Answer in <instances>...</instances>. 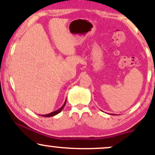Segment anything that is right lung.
<instances>
[{"mask_svg": "<svg viewBox=\"0 0 155 155\" xmlns=\"http://www.w3.org/2000/svg\"><path fill=\"white\" fill-rule=\"evenodd\" d=\"M65 104H66V100H65V103H64V104L63 105V106H62V107H60V108H59V109L56 110V111H52V112H51V113L48 114H42L41 116H42V117H50L55 116V115H57V114H59L60 112L62 110H63V108H64V106H65Z\"/></svg>", "mask_w": 155, "mask_h": 155, "instance_id": "right-lung-1", "label": "right lung"}]
</instances>
